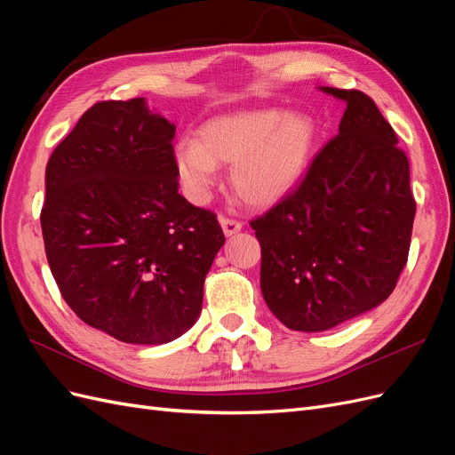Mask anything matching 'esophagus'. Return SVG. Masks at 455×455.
Returning <instances> with one entry per match:
<instances>
[{"label": "esophagus", "mask_w": 455, "mask_h": 455, "mask_svg": "<svg viewBox=\"0 0 455 455\" xmlns=\"http://www.w3.org/2000/svg\"><path fill=\"white\" fill-rule=\"evenodd\" d=\"M220 226H222V231L226 237H231L235 235V233L241 231L243 224L237 222V220H231V218H226V216H220Z\"/></svg>", "instance_id": "obj_1"}]
</instances>
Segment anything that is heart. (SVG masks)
Instances as JSON below:
<instances>
[{
    "instance_id": "obj_1",
    "label": "heart",
    "mask_w": 455,
    "mask_h": 455,
    "mask_svg": "<svg viewBox=\"0 0 455 455\" xmlns=\"http://www.w3.org/2000/svg\"><path fill=\"white\" fill-rule=\"evenodd\" d=\"M319 127L309 114L283 108L243 109L203 123L199 139H184L174 169L189 201H209L218 164H231L229 182L252 206L284 199L306 176Z\"/></svg>"
}]
</instances>
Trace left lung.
I'll return each instance as SVG.
<instances>
[{
    "label": "left lung",
    "mask_w": 455,
    "mask_h": 455,
    "mask_svg": "<svg viewBox=\"0 0 455 455\" xmlns=\"http://www.w3.org/2000/svg\"><path fill=\"white\" fill-rule=\"evenodd\" d=\"M347 104L294 194L251 222L259 286L291 330L323 332L383 304L406 266L416 201L410 164L376 102L319 87Z\"/></svg>",
    "instance_id": "left-lung-1"
}]
</instances>
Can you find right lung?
<instances>
[{"instance_id": "obj_1", "label": "right lung", "mask_w": 455, "mask_h": 455, "mask_svg": "<svg viewBox=\"0 0 455 455\" xmlns=\"http://www.w3.org/2000/svg\"><path fill=\"white\" fill-rule=\"evenodd\" d=\"M174 134L146 99L99 102L45 169L41 231L52 277L81 321L125 343L188 332L226 243L216 216L178 194Z\"/></svg>"}]
</instances>
